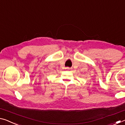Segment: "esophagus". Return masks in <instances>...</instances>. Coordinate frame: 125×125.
Returning <instances> with one entry per match:
<instances>
[{
	"label": "esophagus",
	"mask_w": 125,
	"mask_h": 125,
	"mask_svg": "<svg viewBox=\"0 0 125 125\" xmlns=\"http://www.w3.org/2000/svg\"><path fill=\"white\" fill-rule=\"evenodd\" d=\"M66 69H70V68H69V67H67V68H66Z\"/></svg>",
	"instance_id": "esophagus-1"
}]
</instances>
